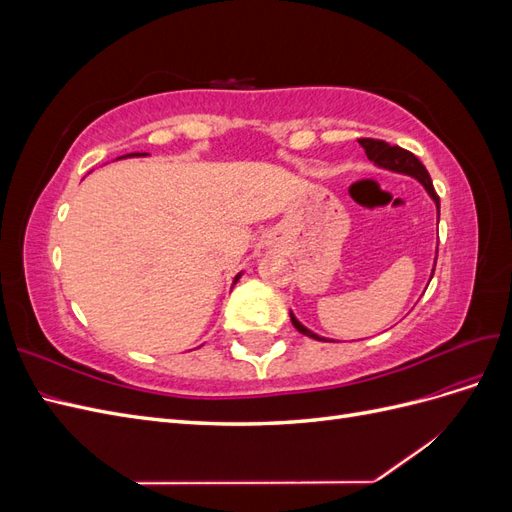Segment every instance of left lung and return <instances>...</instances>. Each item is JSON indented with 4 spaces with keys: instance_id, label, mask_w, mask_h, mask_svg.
<instances>
[{
    "instance_id": "left-lung-1",
    "label": "left lung",
    "mask_w": 512,
    "mask_h": 512,
    "mask_svg": "<svg viewBox=\"0 0 512 512\" xmlns=\"http://www.w3.org/2000/svg\"><path fill=\"white\" fill-rule=\"evenodd\" d=\"M359 143L365 149L367 158L374 160L378 166L389 168V170H397V173H404V175H412L414 179L421 181L425 185V190L429 192V196L436 200L438 215H440V198H438L436 190H433V183H431V177L427 173V168L423 166L421 160L414 156V153H410L408 149H401L397 145H389V143H384V141H378V138H359ZM433 271H436V269H433ZM433 271H431V277H433ZM290 320L294 324V329H297L299 333L312 337V339H318V342H329V339H324V337L312 333L309 329H305L303 324L297 318H294L292 314H290Z\"/></svg>"
}]
</instances>
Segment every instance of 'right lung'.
<instances>
[{"label": "right lung", "instance_id": "1", "mask_svg": "<svg viewBox=\"0 0 512 512\" xmlns=\"http://www.w3.org/2000/svg\"><path fill=\"white\" fill-rule=\"evenodd\" d=\"M130 156H138V153H130ZM237 280H239V275L235 277V282H237Z\"/></svg>", "mask_w": 512, "mask_h": 512}]
</instances>
